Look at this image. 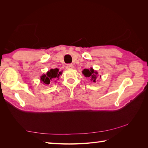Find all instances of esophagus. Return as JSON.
<instances>
[{"mask_svg":"<svg viewBox=\"0 0 148 148\" xmlns=\"http://www.w3.org/2000/svg\"><path fill=\"white\" fill-rule=\"evenodd\" d=\"M66 66H67V68H68L69 69H73V65L71 64H68Z\"/></svg>","mask_w":148,"mask_h":148,"instance_id":"1","label":"esophagus"}]
</instances>
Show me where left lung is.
<instances>
[{"label":"left lung","mask_w":148,"mask_h":148,"mask_svg":"<svg viewBox=\"0 0 148 148\" xmlns=\"http://www.w3.org/2000/svg\"><path fill=\"white\" fill-rule=\"evenodd\" d=\"M83 73L85 77L89 78L91 79V81L93 82H96V79L97 78V74L98 73L96 71L94 70L92 68L90 69H84L83 70Z\"/></svg>","instance_id":"8db88e82"}]
</instances>
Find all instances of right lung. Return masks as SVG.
Returning a JSON list of instances; mask_svg holds the SVG:
<instances>
[{
	"label": "right lung",
	"instance_id": "obj_1",
	"mask_svg": "<svg viewBox=\"0 0 148 148\" xmlns=\"http://www.w3.org/2000/svg\"><path fill=\"white\" fill-rule=\"evenodd\" d=\"M61 74V71L59 72V69H51L49 71H47L46 74H44L41 77V80L44 83L49 84L51 81H52V80L59 78L60 75Z\"/></svg>",
	"mask_w": 148,
	"mask_h": 148
}]
</instances>
